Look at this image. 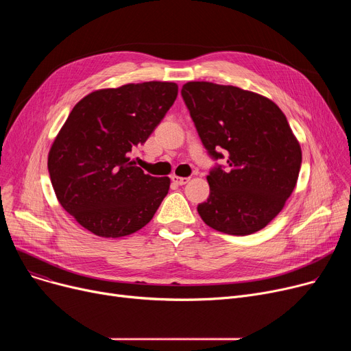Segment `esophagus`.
<instances>
[{
    "label": "esophagus",
    "mask_w": 351,
    "mask_h": 351,
    "mask_svg": "<svg viewBox=\"0 0 351 351\" xmlns=\"http://www.w3.org/2000/svg\"><path fill=\"white\" fill-rule=\"evenodd\" d=\"M191 180V178H182V176H176V175H173L172 176V182L173 183H176V185H186V183Z\"/></svg>",
    "instance_id": "obj_1"
}]
</instances>
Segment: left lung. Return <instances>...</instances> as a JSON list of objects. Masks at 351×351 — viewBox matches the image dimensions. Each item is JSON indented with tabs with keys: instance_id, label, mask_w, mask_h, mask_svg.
Masks as SVG:
<instances>
[{
	"instance_id": "1",
	"label": "left lung",
	"mask_w": 351,
	"mask_h": 351,
	"mask_svg": "<svg viewBox=\"0 0 351 351\" xmlns=\"http://www.w3.org/2000/svg\"><path fill=\"white\" fill-rule=\"evenodd\" d=\"M202 143L228 168L208 175L210 195L197 206L204 222L246 236L267 226L296 188L302 147L282 109L269 98L232 85L196 81L182 86Z\"/></svg>"
}]
</instances>
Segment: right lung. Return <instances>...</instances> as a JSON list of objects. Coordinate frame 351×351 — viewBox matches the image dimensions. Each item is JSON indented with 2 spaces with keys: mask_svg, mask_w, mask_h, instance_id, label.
Instances as JSON below:
<instances>
[{
  "mask_svg": "<svg viewBox=\"0 0 351 351\" xmlns=\"http://www.w3.org/2000/svg\"><path fill=\"white\" fill-rule=\"evenodd\" d=\"M178 97L175 82L126 84L90 92L72 108L48 154L61 206L97 236L122 237L151 222L171 179L145 173L129 158Z\"/></svg>",
  "mask_w": 351,
  "mask_h": 351,
  "instance_id": "add662e5",
  "label": "right lung"
}]
</instances>
